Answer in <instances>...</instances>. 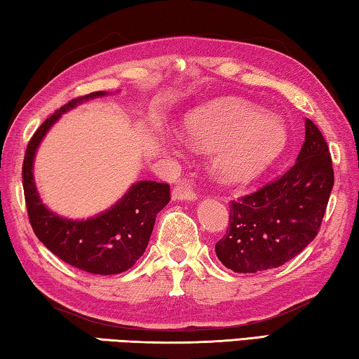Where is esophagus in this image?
Returning <instances> with one entry per match:
<instances>
[{"label":"esophagus","mask_w":359,"mask_h":359,"mask_svg":"<svg viewBox=\"0 0 359 359\" xmlns=\"http://www.w3.org/2000/svg\"><path fill=\"white\" fill-rule=\"evenodd\" d=\"M196 198V193H194L193 187L187 182H180V184H175L172 188V199L174 201H193Z\"/></svg>","instance_id":"1"}]
</instances>
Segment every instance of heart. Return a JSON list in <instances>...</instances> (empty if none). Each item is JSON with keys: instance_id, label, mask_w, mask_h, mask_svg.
Wrapping results in <instances>:
<instances>
[{"instance_id": "b5f03b06", "label": "heart", "mask_w": 359, "mask_h": 359, "mask_svg": "<svg viewBox=\"0 0 359 359\" xmlns=\"http://www.w3.org/2000/svg\"><path fill=\"white\" fill-rule=\"evenodd\" d=\"M184 133L199 147L217 149L214 165L229 184L253 179L287 145V130L280 121L241 102L199 109L187 117Z\"/></svg>"}]
</instances>
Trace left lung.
I'll list each match as a JSON object with an SVG mask.
<instances>
[{
	"label": "left lung",
	"mask_w": 359,
	"mask_h": 359,
	"mask_svg": "<svg viewBox=\"0 0 359 359\" xmlns=\"http://www.w3.org/2000/svg\"><path fill=\"white\" fill-rule=\"evenodd\" d=\"M334 185L330 147L306 118V141L293 166L229 204V226L215 244L223 266L239 274L278 267L318 234Z\"/></svg>",
	"instance_id": "left-lung-1"
}]
</instances>
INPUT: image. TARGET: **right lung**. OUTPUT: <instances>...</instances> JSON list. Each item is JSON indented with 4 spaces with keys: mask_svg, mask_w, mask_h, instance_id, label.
I'll list each match as a JSON object with an SVG mask.
<instances>
[{
    "mask_svg": "<svg viewBox=\"0 0 359 359\" xmlns=\"http://www.w3.org/2000/svg\"><path fill=\"white\" fill-rule=\"evenodd\" d=\"M93 92L71 100L42 123L29 139L22 166L28 218L38 239L65 263L90 274L111 276L128 271L147 248L156 214L171 201L169 185L141 180L111 209L88 220H69L42 204L33 179V161L50 126L79 102L104 96Z\"/></svg>",
    "mask_w": 359,
    "mask_h": 359,
    "instance_id": "add662e5",
    "label": "right lung"
}]
</instances>
